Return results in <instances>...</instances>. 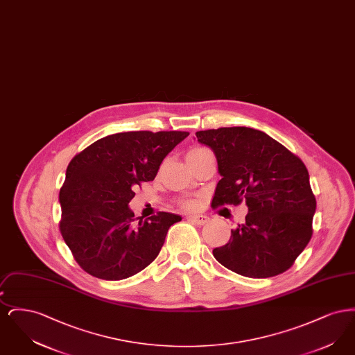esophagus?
<instances>
[{
  "mask_svg": "<svg viewBox=\"0 0 355 355\" xmlns=\"http://www.w3.org/2000/svg\"><path fill=\"white\" fill-rule=\"evenodd\" d=\"M187 218L191 220V222L197 223V225H205V223H207V220H209V218H207L206 216H201V214H196V216H189Z\"/></svg>",
  "mask_w": 355,
  "mask_h": 355,
  "instance_id": "obj_1",
  "label": "esophagus"
}]
</instances>
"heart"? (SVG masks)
<instances>
[{
	"mask_svg": "<svg viewBox=\"0 0 355 355\" xmlns=\"http://www.w3.org/2000/svg\"><path fill=\"white\" fill-rule=\"evenodd\" d=\"M205 150H207V149H203V148H194V149H191L190 152L187 153V155H186V157L193 155V154H197V153L205 152ZM186 205H187V206H191V202H187Z\"/></svg>",
	"mask_w": 355,
	"mask_h": 355,
	"instance_id": "heart-1",
	"label": "heart"
}]
</instances>
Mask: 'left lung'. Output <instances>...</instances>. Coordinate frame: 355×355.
Listing matches in <instances>:
<instances>
[{"instance_id": "1", "label": "left lung", "mask_w": 355, "mask_h": 355, "mask_svg": "<svg viewBox=\"0 0 355 355\" xmlns=\"http://www.w3.org/2000/svg\"><path fill=\"white\" fill-rule=\"evenodd\" d=\"M217 158L220 180L213 207L245 201V222L232 229L216 259L236 274L269 278L304 252L317 202L304 162L270 135L245 126L197 132Z\"/></svg>"}]
</instances>
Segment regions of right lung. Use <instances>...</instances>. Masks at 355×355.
<instances>
[{"instance_id": "add662e5", "label": "right lung", "mask_w": 355, "mask_h": 355, "mask_svg": "<svg viewBox=\"0 0 355 355\" xmlns=\"http://www.w3.org/2000/svg\"><path fill=\"white\" fill-rule=\"evenodd\" d=\"M187 132L106 135L69 164L58 201L61 234L78 265L106 281L129 278L161 252L181 216L159 211L135 223L129 202L141 182L153 181L164 158Z\"/></svg>"}]
</instances>
